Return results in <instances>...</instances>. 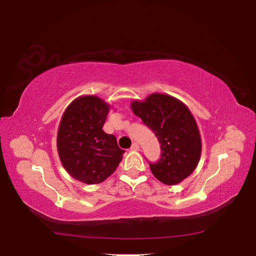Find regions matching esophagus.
Here are the masks:
<instances>
[{
    "label": "esophagus",
    "mask_w": 256,
    "mask_h": 256,
    "mask_svg": "<svg viewBox=\"0 0 256 256\" xmlns=\"http://www.w3.org/2000/svg\"><path fill=\"white\" fill-rule=\"evenodd\" d=\"M138 149H140V146H138L136 142H134V144H132V146H131V150H133V151H138Z\"/></svg>",
    "instance_id": "esophagus-1"
}]
</instances>
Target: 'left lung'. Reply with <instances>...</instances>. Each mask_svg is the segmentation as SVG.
<instances>
[{"mask_svg":"<svg viewBox=\"0 0 256 256\" xmlns=\"http://www.w3.org/2000/svg\"><path fill=\"white\" fill-rule=\"evenodd\" d=\"M131 106L160 144V158L148 162L152 174L166 185L178 184L196 170L201 156V138L193 115L183 102L162 94H152Z\"/></svg>","mask_w":256,"mask_h":256,"instance_id":"left-lung-1","label":"left lung"}]
</instances>
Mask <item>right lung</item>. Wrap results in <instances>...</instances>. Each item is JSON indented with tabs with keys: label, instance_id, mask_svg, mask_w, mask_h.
<instances>
[{
	"label": "right lung",
	"instance_id": "right-lung-1",
	"mask_svg": "<svg viewBox=\"0 0 256 256\" xmlns=\"http://www.w3.org/2000/svg\"><path fill=\"white\" fill-rule=\"evenodd\" d=\"M107 104L94 96L76 99L66 108L58 133L60 162L68 174L86 184H98L115 172L125 152L112 134L104 132Z\"/></svg>",
	"mask_w": 256,
	"mask_h": 256
}]
</instances>
